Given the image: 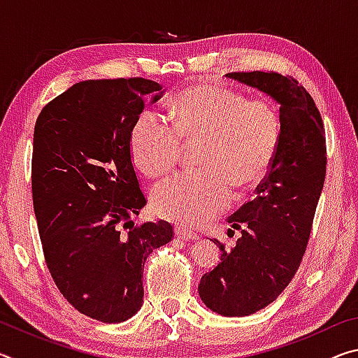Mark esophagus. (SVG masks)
<instances>
[{"label":"esophagus","mask_w":358,"mask_h":358,"mask_svg":"<svg viewBox=\"0 0 358 358\" xmlns=\"http://www.w3.org/2000/svg\"><path fill=\"white\" fill-rule=\"evenodd\" d=\"M175 234H177L181 240H186V241L187 240H192V241L199 240V234L197 232H194V230H189V229H186V227H181V226L175 227Z\"/></svg>","instance_id":"1"}]
</instances>
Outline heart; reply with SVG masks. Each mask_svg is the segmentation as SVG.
Instances as JSON below:
<instances>
[{"label":"heart","instance_id":"1","mask_svg":"<svg viewBox=\"0 0 358 358\" xmlns=\"http://www.w3.org/2000/svg\"><path fill=\"white\" fill-rule=\"evenodd\" d=\"M167 115L171 129L148 112L136 120L129 136L136 167L148 178L164 177L178 164L181 145L197 143L199 171L155 187L151 205L157 216L199 226L227 207L230 189L241 196L266 178L282 138L281 110L273 101L196 83L169 102Z\"/></svg>","mask_w":358,"mask_h":358}]
</instances>
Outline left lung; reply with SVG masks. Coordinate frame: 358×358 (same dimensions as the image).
Wrapping results in <instances>:
<instances>
[{
	"mask_svg": "<svg viewBox=\"0 0 358 358\" xmlns=\"http://www.w3.org/2000/svg\"><path fill=\"white\" fill-rule=\"evenodd\" d=\"M226 77L270 94L282 117L281 145L268 175L254 199L227 217L241 237L229 250L213 238L221 262L199 284L210 310L241 317L275 301L299 270L325 181L327 142L316 102L294 77L275 71Z\"/></svg>",
	"mask_w": 358,
	"mask_h": 358,
	"instance_id": "left-lung-1",
	"label": "left lung"
}]
</instances>
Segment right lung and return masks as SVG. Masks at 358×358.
<instances>
[{
  "instance_id": "add662e5",
  "label": "right lung",
  "mask_w": 358,
  "mask_h": 358,
  "mask_svg": "<svg viewBox=\"0 0 358 358\" xmlns=\"http://www.w3.org/2000/svg\"><path fill=\"white\" fill-rule=\"evenodd\" d=\"M161 90L143 77L78 82L36 120L31 189L45 264L64 299L106 324L141 310L145 260L173 238L167 221L132 222L147 199L129 136Z\"/></svg>"
}]
</instances>
